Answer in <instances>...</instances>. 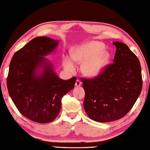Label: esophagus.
I'll return each instance as SVG.
<instances>
[{"label": "esophagus", "instance_id": "esophagus-1", "mask_svg": "<svg viewBox=\"0 0 150 150\" xmlns=\"http://www.w3.org/2000/svg\"><path fill=\"white\" fill-rule=\"evenodd\" d=\"M81 85V82L79 80V79H77L76 81V83H75V86L76 87H79Z\"/></svg>", "mask_w": 150, "mask_h": 150}]
</instances>
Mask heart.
Masks as SVG:
<instances>
[{"label":"heart","mask_w":150,"mask_h":150,"mask_svg":"<svg viewBox=\"0 0 150 150\" xmlns=\"http://www.w3.org/2000/svg\"><path fill=\"white\" fill-rule=\"evenodd\" d=\"M104 44L93 41L77 46L71 51V58L82 64L81 71L88 77H95L102 72L110 59V54L104 49ZM64 67L69 71H74V64L69 58L64 60Z\"/></svg>","instance_id":"obj_1"}]
</instances>
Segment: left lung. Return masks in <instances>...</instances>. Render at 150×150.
<instances>
[{
  "label": "left lung",
  "mask_w": 150,
  "mask_h": 150,
  "mask_svg": "<svg viewBox=\"0 0 150 150\" xmlns=\"http://www.w3.org/2000/svg\"><path fill=\"white\" fill-rule=\"evenodd\" d=\"M113 63L93 79H81L85 90L83 107L90 119L99 122L115 121L126 115L139 97L143 87L141 67L127 44L112 43Z\"/></svg>",
  "instance_id": "left-lung-1"
}]
</instances>
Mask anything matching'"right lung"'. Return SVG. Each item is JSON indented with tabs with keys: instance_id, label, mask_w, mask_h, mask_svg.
Returning <instances> with one entry per match:
<instances>
[{
	"instance_id": "right-lung-1",
	"label": "right lung",
	"mask_w": 150,
	"mask_h": 150,
	"mask_svg": "<svg viewBox=\"0 0 150 150\" xmlns=\"http://www.w3.org/2000/svg\"><path fill=\"white\" fill-rule=\"evenodd\" d=\"M58 45V40L38 37L16 51L10 64L9 95L24 117L38 123L51 122L56 118L62 97L74 88L76 81L74 76L68 80L59 78L51 62L44 57Z\"/></svg>"
}]
</instances>
